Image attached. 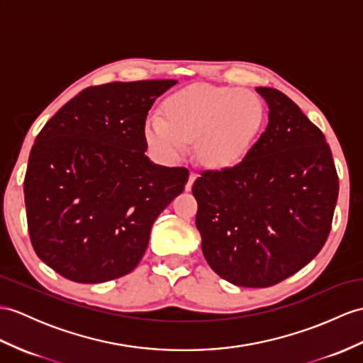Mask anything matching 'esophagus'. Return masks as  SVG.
<instances>
[{"mask_svg":"<svg viewBox=\"0 0 363 363\" xmlns=\"http://www.w3.org/2000/svg\"><path fill=\"white\" fill-rule=\"evenodd\" d=\"M196 179H197V175L191 172V174H189V179H188V183H186V186H184V189H186V191H191L192 184H194V182H196Z\"/></svg>","mask_w":363,"mask_h":363,"instance_id":"obj_1","label":"esophagus"}]
</instances>
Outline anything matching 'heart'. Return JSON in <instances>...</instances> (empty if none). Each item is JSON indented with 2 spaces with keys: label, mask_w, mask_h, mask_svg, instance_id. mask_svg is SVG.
Returning <instances> with one entry per match:
<instances>
[{
  "label": "heart",
  "mask_w": 363,
  "mask_h": 363,
  "mask_svg": "<svg viewBox=\"0 0 363 363\" xmlns=\"http://www.w3.org/2000/svg\"><path fill=\"white\" fill-rule=\"evenodd\" d=\"M163 118L145 125L149 149L164 162H179L196 141L199 160L223 169L243 160L264 118L263 103L250 91L223 86H191L163 104Z\"/></svg>",
  "instance_id": "1"
}]
</instances>
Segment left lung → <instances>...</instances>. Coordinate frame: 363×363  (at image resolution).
I'll use <instances>...</instances> for the list:
<instances>
[{
  "label": "left lung",
  "mask_w": 363,
  "mask_h": 363,
  "mask_svg": "<svg viewBox=\"0 0 363 363\" xmlns=\"http://www.w3.org/2000/svg\"><path fill=\"white\" fill-rule=\"evenodd\" d=\"M268 126L243 160L194 182L209 267L229 284L267 288L311 262L328 238L339 179L322 130L272 87Z\"/></svg>",
  "instance_id": "1"
}]
</instances>
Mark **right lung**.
<instances>
[{
    "label": "right lung",
    "mask_w": 363,
    "mask_h": 363,
    "mask_svg": "<svg viewBox=\"0 0 363 363\" xmlns=\"http://www.w3.org/2000/svg\"><path fill=\"white\" fill-rule=\"evenodd\" d=\"M175 79L91 86L35 138L24 177L30 242L38 257L78 284L134 271L160 212L183 192L186 167L146 157L145 125Z\"/></svg>",
    "instance_id": "add662e5"
}]
</instances>
